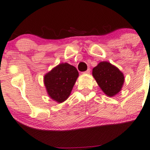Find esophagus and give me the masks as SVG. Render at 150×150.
Returning a JSON list of instances; mask_svg holds the SVG:
<instances>
[{
	"label": "esophagus",
	"instance_id": "esophagus-1",
	"mask_svg": "<svg viewBox=\"0 0 150 150\" xmlns=\"http://www.w3.org/2000/svg\"><path fill=\"white\" fill-rule=\"evenodd\" d=\"M90 73V69H87V71L83 72V74H89Z\"/></svg>",
	"mask_w": 150,
	"mask_h": 150
}]
</instances>
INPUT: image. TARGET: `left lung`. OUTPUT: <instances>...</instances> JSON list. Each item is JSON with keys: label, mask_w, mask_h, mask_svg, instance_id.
<instances>
[{"label": "left lung", "mask_w": 150, "mask_h": 150, "mask_svg": "<svg viewBox=\"0 0 150 150\" xmlns=\"http://www.w3.org/2000/svg\"><path fill=\"white\" fill-rule=\"evenodd\" d=\"M92 76L101 90L108 97L117 95L125 81L122 72L106 61L99 62L93 68Z\"/></svg>", "instance_id": "8db88e82"}]
</instances>
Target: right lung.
I'll list each match as a JSON object with an SVG mask.
<instances>
[{"mask_svg": "<svg viewBox=\"0 0 150 150\" xmlns=\"http://www.w3.org/2000/svg\"><path fill=\"white\" fill-rule=\"evenodd\" d=\"M78 77L75 67L66 62L59 64L44 77L48 95L56 102H63L69 97Z\"/></svg>", "mask_w": 150, "mask_h": 150, "instance_id": "1", "label": "right lung"}]
</instances>
